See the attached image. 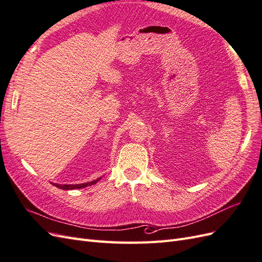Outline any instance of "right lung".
Here are the masks:
<instances>
[{
    "label": "right lung",
    "instance_id": "1",
    "mask_svg": "<svg viewBox=\"0 0 262 262\" xmlns=\"http://www.w3.org/2000/svg\"><path fill=\"white\" fill-rule=\"evenodd\" d=\"M99 180H100V178H97V179H95V180H93V181L86 182V184H78V185H58V184H52V185L55 186L57 188L63 189V190H73V189H82V188H85V187H89V186L95 185V184H96V182L99 181Z\"/></svg>",
    "mask_w": 262,
    "mask_h": 262
}]
</instances>
